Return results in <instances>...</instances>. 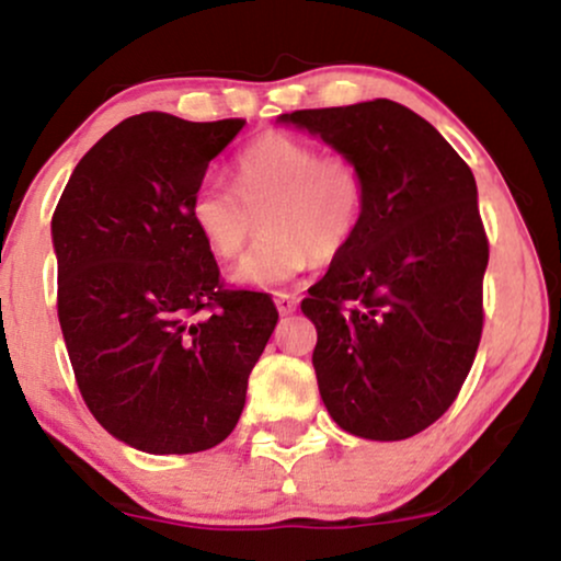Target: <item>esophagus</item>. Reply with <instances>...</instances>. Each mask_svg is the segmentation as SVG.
<instances>
[{
    "label": "esophagus",
    "mask_w": 561,
    "mask_h": 561,
    "mask_svg": "<svg viewBox=\"0 0 561 561\" xmlns=\"http://www.w3.org/2000/svg\"><path fill=\"white\" fill-rule=\"evenodd\" d=\"M274 302H276V308H279L282 317H287V313H293L295 308H298V298H295L293 293H276Z\"/></svg>",
    "instance_id": "34e87169"
}]
</instances>
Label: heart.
I'll use <instances>...</instances> for the list:
<instances>
[{"label":"heart","instance_id":"obj_1","mask_svg":"<svg viewBox=\"0 0 561 561\" xmlns=\"http://www.w3.org/2000/svg\"><path fill=\"white\" fill-rule=\"evenodd\" d=\"M234 190L218 179H199L192 190L190 221L216 259L231 261L255 231L266 234L234 268L231 279L248 287H276L317 259H334L353 242L366 210L358 165L337 152H321L289 134H263L231 165Z\"/></svg>","mask_w":561,"mask_h":561}]
</instances>
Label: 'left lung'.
<instances>
[{
  "instance_id": "1",
  "label": "left lung",
  "mask_w": 561,
  "mask_h": 561,
  "mask_svg": "<svg viewBox=\"0 0 561 561\" xmlns=\"http://www.w3.org/2000/svg\"><path fill=\"white\" fill-rule=\"evenodd\" d=\"M279 121L351 158L366 184L362 227L300 302L321 401L366 440L422 433L456 401L482 334L488 237L472 171L392 100Z\"/></svg>"
}]
</instances>
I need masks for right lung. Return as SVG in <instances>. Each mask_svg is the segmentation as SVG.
<instances>
[{
	"instance_id": "1",
	"label": "right lung",
	"mask_w": 561,
	"mask_h": 561,
	"mask_svg": "<svg viewBox=\"0 0 561 561\" xmlns=\"http://www.w3.org/2000/svg\"><path fill=\"white\" fill-rule=\"evenodd\" d=\"M242 126L131 115L79 160L55 208L57 317L81 398L147 454L227 440L279 319L266 293L224 287L186 210Z\"/></svg>"
}]
</instances>
